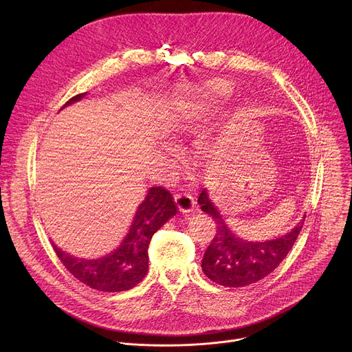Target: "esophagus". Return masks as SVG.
<instances>
[{
    "label": "esophagus",
    "mask_w": 352,
    "mask_h": 352,
    "mask_svg": "<svg viewBox=\"0 0 352 352\" xmlns=\"http://www.w3.org/2000/svg\"><path fill=\"white\" fill-rule=\"evenodd\" d=\"M175 204H177V206L179 208V210H182V212H190L192 209H193V206H195V200H193V197L190 196V193L189 192H186V190H184V189H181L177 195H175Z\"/></svg>",
    "instance_id": "1"
}]
</instances>
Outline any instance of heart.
I'll use <instances>...</instances> for the list:
<instances>
[{"label": "heart", "instance_id": "obj_1", "mask_svg": "<svg viewBox=\"0 0 352 352\" xmlns=\"http://www.w3.org/2000/svg\"><path fill=\"white\" fill-rule=\"evenodd\" d=\"M231 94L232 85L224 79H213L202 85H182L173 96L167 111L170 118H177L196 102L219 103Z\"/></svg>", "mask_w": 352, "mask_h": 352}]
</instances>
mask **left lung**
Here are the masks:
<instances>
[{"mask_svg": "<svg viewBox=\"0 0 352 352\" xmlns=\"http://www.w3.org/2000/svg\"><path fill=\"white\" fill-rule=\"evenodd\" d=\"M202 210L216 223V235L208 246L202 270L213 281L224 287H245L269 276L288 255L305 217L285 235L266 242H249L235 236L226 226L217 209L210 202L206 189L197 197Z\"/></svg>", "mask_w": 352, "mask_h": 352, "instance_id": "obj_1", "label": "left lung"}]
</instances>
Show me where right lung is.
<instances>
[{"label": "right lung", "instance_id": "add662e5", "mask_svg": "<svg viewBox=\"0 0 352 352\" xmlns=\"http://www.w3.org/2000/svg\"><path fill=\"white\" fill-rule=\"evenodd\" d=\"M83 96V93L74 96L64 107ZM174 214L177 206L171 193L163 186H153L138 208L129 234L113 254L102 259L85 261L63 252L56 245L53 248L65 269L87 287L104 292L126 291L144 278L148 269V243L153 234Z\"/></svg>", "mask_w": 352, "mask_h": 352}]
</instances>
